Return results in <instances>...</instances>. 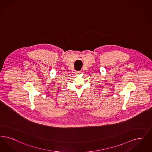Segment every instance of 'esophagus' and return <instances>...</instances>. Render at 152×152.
I'll return each mask as SVG.
<instances>
[{
  "label": "esophagus",
  "instance_id": "1",
  "mask_svg": "<svg viewBox=\"0 0 152 152\" xmlns=\"http://www.w3.org/2000/svg\"><path fill=\"white\" fill-rule=\"evenodd\" d=\"M80 73V71H76V72H75V74H76V75H79Z\"/></svg>",
  "mask_w": 152,
  "mask_h": 152
}]
</instances>
